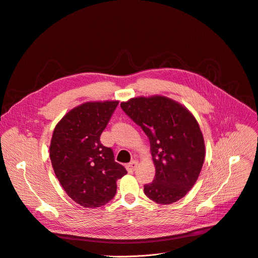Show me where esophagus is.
<instances>
[{"mask_svg": "<svg viewBox=\"0 0 258 258\" xmlns=\"http://www.w3.org/2000/svg\"><path fill=\"white\" fill-rule=\"evenodd\" d=\"M137 166H138V162H137V161H133V162H131L130 164L126 165V170L128 171L130 173H133L134 171L136 170Z\"/></svg>", "mask_w": 258, "mask_h": 258, "instance_id": "obj_1", "label": "esophagus"}]
</instances>
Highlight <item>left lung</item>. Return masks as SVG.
<instances>
[{"instance_id": "1", "label": "left lung", "mask_w": 258, "mask_h": 258, "mask_svg": "<svg viewBox=\"0 0 258 258\" xmlns=\"http://www.w3.org/2000/svg\"><path fill=\"white\" fill-rule=\"evenodd\" d=\"M120 106L150 142L156 175L144 185L145 195L161 204L184 197L197 181L205 157L203 135L194 115L162 95L134 97Z\"/></svg>"}]
</instances>
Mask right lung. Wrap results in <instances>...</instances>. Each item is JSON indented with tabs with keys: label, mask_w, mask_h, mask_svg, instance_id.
Here are the masks:
<instances>
[{
	"label": "right lung",
	"mask_w": 258,
	"mask_h": 258,
	"mask_svg": "<svg viewBox=\"0 0 258 258\" xmlns=\"http://www.w3.org/2000/svg\"><path fill=\"white\" fill-rule=\"evenodd\" d=\"M118 102H84L63 116L51 136L49 158L55 174L67 195L84 208L108 203L116 194L117 179L126 174L114 161L113 150L99 140Z\"/></svg>",
	"instance_id": "right-lung-1"
}]
</instances>
